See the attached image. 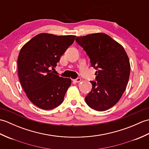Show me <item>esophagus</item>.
<instances>
[{
  "label": "esophagus",
  "instance_id": "obj_1",
  "mask_svg": "<svg viewBox=\"0 0 149 149\" xmlns=\"http://www.w3.org/2000/svg\"><path fill=\"white\" fill-rule=\"evenodd\" d=\"M73 81L75 82V83H79V82H81V79L79 78V77H78L77 79H74Z\"/></svg>",
  "mask_w": 149,
  "mask_h": 149
}]
</instances>
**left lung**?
Wrapping results in <instances>:
<instances>
[{"instance_id":"obj_1","label":"left lung","mask_w":149,"mask_h":149,"mask_svg":"<svg viewBox=\"0 0 149 149\" xmlns=\"http://www.w3.org/2000/svg\"><path fill=\"white\" fill-rule=\"evenodd\" d=\"M90 59L97 82L90 81L92 89L85 97L91 108L103 111L118 102L127 86L131 66L123 47L104 33H93L77 37Z\"/></svg>"}]
</instances>
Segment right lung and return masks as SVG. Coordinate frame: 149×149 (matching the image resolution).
<instances>
[{
  "label": "right lung",
  "mask_w": 149,
  "mask_h": 149,
  "mask_svg": "<svg viewBox=\"0 0 149 149\" xmlns=\"http://www.w3.org/2000/svg\"><path fill=\"white\" fill-rule=\"evenodd\" d=\"M75 38L41 33L22 47L17 61L19 79L28 99L41 109L59 106L71 85L70 79L54 74L52 70Z\"/></svg>",
  "instance_id": "obj_1"
}]
</instances>
